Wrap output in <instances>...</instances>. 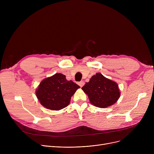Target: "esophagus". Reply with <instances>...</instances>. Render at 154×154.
I'll list each match as a JSON object with an SVG mask.
<instances>
[{"label": "esophagus", "mask_w": 154, "mask_h": 154, "mask_svg": "<svg viewBox=\"0 0 154 154\" xmlns=\"http://www.w3.org/2000/svg\"><path fill=\"white\" fill-rule=\"evenodd\" d=\"M78 84H79V85L80 87H82L84 86V81H81V82H79Z\"/></svg>", "instance_id": "1"}]
</instances>
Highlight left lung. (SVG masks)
Returning a JSON list of instances; mask_svg holds the SVG:
<instances>
[{
  "instance_id": "obj_1",
  "label": "left lung",
  "mask_w": 154,
  "mask_h": 154,
  "mask_svg": "<svg viewBox=\"0 0 154 154\" xmlns=\"http://www.w3.org/2000/svg\"><path fill=\"white\" fill-rule=\"evenodd\" d=\"M82 89L88 95L90 102L99 108H106L119 99L120 92L118 84L104 77L100 73L93 75Z\"/></svg>"
}]
</instances>
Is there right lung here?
<instances>
[{
    "label": "right lung",
    "instance_id": "obj_1",
    "mask_svg": "<svg viewBox=\"0 0 154 154\" xmlns=\"http://www.w3.org/2000/svg\"><path fill=\"white\" fill-rule=\"evenodd\" d=\"M80 87L67 80L66 75L56 73L42 80L35 91L40 104L47 109L59 110L68 106L71 97Z\"/></svg>",
    "mask_w": 154,
    "mask_h": 154
}]
</instances>
